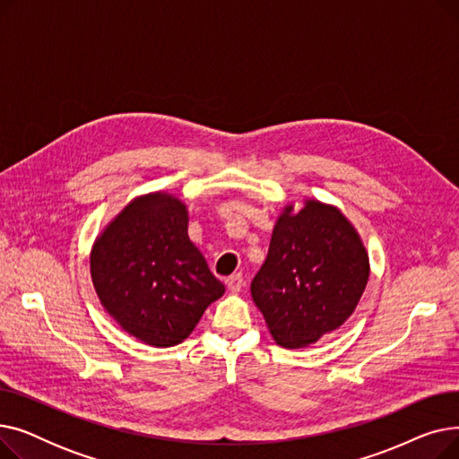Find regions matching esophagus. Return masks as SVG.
<instances>
[{
	"label": "esophagus",
	"mask_w": 459,
	"mask_h": 459,
	"mask_svg": "<svg viewBox=\"0 0 459 459\" xmlns=\"http://www.w3.org/2000/svg\"><path fill=\"white\" fill-rule=\"evenodd\" d=\"M225 282H227V288L230 292H239L244 286V277H242V273H234V275L227 277Z\"/></svg>",
	"instance_id": "obj_1"
}]
</instances>
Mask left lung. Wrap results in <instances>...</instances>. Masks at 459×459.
Returning a JSON list of instances; mask_svg holds the SVG:
<instances>
[{"label":"left lung","instance_id":"obj_1","mask_svg":"<svg viewBox=\"0 0 459 459\" xmlns=\"http://www.w3.org/2000/svg\"><path fill=\"white\" fill-rule=\"evenodd\" d=\"M368 275L367 249L344 213L308 199L279 215L251 296L275 342L296 350L351 316Z\"/></svg>","mask_w":459,"mask_h":459}]
</instances>
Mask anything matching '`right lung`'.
I'll return each instance as SVG.
<instances>
[{
    "instance_id": "add662e5",
    "label": "right lung",
    "mask_w": 459,
    "mask_h": 459,
    "mask_svg": "<svg viewBox=\"0 0 459 459\" xmlns=\"http://www.w3.org/2000/svg\"><path fill=\"white\" fill-rule=\"evenodd\" d=\"M100 303L144 344H180L225 286L187 236V208L169 193L134 199L91 251Z\"/></svg>"
}]
</instances>
